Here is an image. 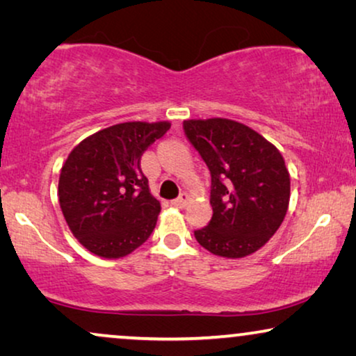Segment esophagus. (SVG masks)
Listing matches in <instances>:
<instances>
[{
  "label": "esophagus",
  "mask_w": 356,
  "mask_h": 356,
  "mask_svg": "<svg viewBox=\"0 0 356 356\" xmlns=\"http://www.w3.org/2000/svg\"><path fill=\"white\" fill-rule=\"evenodd\" d=\"M188 201H189V194L181 193L177 199H173L172 204H173V206H177V207H184L188 204Z\"/></svg>",
  "instance_id": "obj_1"
}]
</instances>
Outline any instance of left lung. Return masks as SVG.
<instances>
[{
	"mask_svg": "<svg viewBox=\"0 0 356 356\" xmlns=\"http://www.w3.org/2000/svg\"><path fill=\"white\" fill-rule=\"evenodd\" d=\"M183 129L211 172L212 218L194 232L212 254L238 259L261 250L290 202L285 160L250 126L227 118L186 120Z\"/></svg>",
	"mask_w": 356,
	"mask_h": 356,
	"instance_id": "left-lung-1",
	"label": "left lung"
}]
</instances>
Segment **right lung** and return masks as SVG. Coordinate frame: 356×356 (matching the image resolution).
I'll use <instances>...</instances> for the list:
<instances>
[{"label":"right lung","instance_id":"obj_1","mask_svg":"<svg viewBox=\"0 0 356 356\" xmlns=\"http://www.w3.org/2000/svg\"><path fill=\"white\" fill-rule=\"evenodd\" d=\"M172 123L128 121L81 140L67 155L58 197L82 246L106 259L139 248L154 232L160 202L150 194L140 157Z\"/></svg>","mask_w":356,"mask_h":356}]
</instances>
